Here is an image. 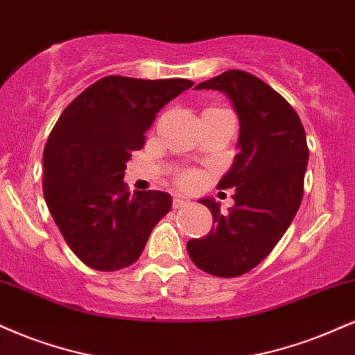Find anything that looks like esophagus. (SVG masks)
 Segmentation results:
<instances>
[{
  "mask_svg": "<svg viewBox=\"0 0 355 355\" xmlns=\"http://www.w3.org/2000/svg\"><path fill=\"white\" fill-rule=\"evenodd\" d=\"M189 202H185V200H182V198H173V208L175 210H183V208H187L189 207Z\"/></svg>",
  "mask_w": 355,
  "mask_h": 355,
  "instance_id": "1",
  "label": "esophagus"
}]
</instances>
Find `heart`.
Segmentation results:
<instances>
[{
	"label": "heart",
	"mask_w": 355,
	"mask_h": 355,
	"mask_svg": "<svg viewBox=\"0 0 355 355\" xmlns=\"http://www.w3.org/2000/svg\"><path fill=\"white\" fill-rule=\"evenodd\" d=\"M198 180H200L198 173H195V172H183V173L178 175L177 185H178V189H180V190L190 191V190H193L196 185H198Z\"/></svg>",
	"instance_id": "1"
}]
</instances>
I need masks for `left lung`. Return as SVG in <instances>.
<instances>
[{
	"instance_id": "obj_1",
	"label": "left lung",
	"mask_w": 355,
	"mask_h": 355,
	"mask_svg": "<svg viewBox=\"0 0 355 355\" xmlns=\"http://www.w3.org/2000/svg\"><path fill=\"white\" fill-rule=\"evenodd\" d=\"M195 89L230 97L240 119V153L218 183L220 190L233 189L234 207L221 213L211 198L200 200L213 215L211 232L190 240L187 251L208 275L241 276L271 253L300 210L309 159L306 132L291 104L246 71H226Z\"/></svg>"
}]
</instances>
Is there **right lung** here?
<instances>
[{"mask_svg": "<svg viewBox=\"0 0 355 355\" xmlns=\"http://www.w3.org/2000/svg\"><path fill=\"white\" fill-rule=\"evenodd\" d=\"M191 85L107 76L80 92L51 130L42 155L46 203L72 253L92 270L134 264L172 208L165 191L132 195L123 170L157 112Z\"/></svg>", "mask_w": 355, "mask_h": 355, "instance_id": "add662e5", "label": "right lung"}]
</instances>
